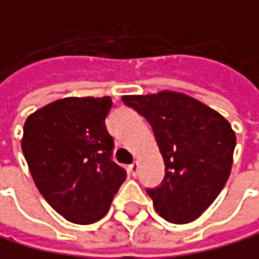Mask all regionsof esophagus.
Wrapping results in <instances>:
<instances>
[{
    "mask_svg": "<svg viewBox=\"0 0 259 259\" xmlns=\"http://www.w3.org/2000/svg\"><path fill=\"white\" fill-rule=\"evenodd\" d=\"M130 172H131L133 176H138V172H139V163H138V161H134V163L130 166Z\"/></svg>",
    "mask_w": 259,
    "mask_h": 259,
    "instance_id": "obj_1",
    "label": "esophagus"
}]
</instances>
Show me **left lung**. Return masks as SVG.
I'll use <instances>...</instances> for the list:
<instances>
[{"mask_svg": "<svg viewBox=\"0 0 259 259\" xmlns=\"http://www.w3.org/2000/svg\"><path fill=\"white\" fill-rule=\"evenodd\" d=\"M147 118L164 160L160 187L147 188L155 210L171 223H190L220 195L233 166L236 134L223 115L184 93L121 96Z\"/></svg>", "mask_w": 259, "mask_h": 259, "instance_id": "1", "label": "left lung"}]
</instances>
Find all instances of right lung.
<instances>
[{
  "label": "right lung",
  "mask_w": 259,
  "mask_h": 259,
  "mask_svg": "<svg viewBox=\"0 0 259 259\" xmlns=\"http://www.w3.org/2000/svg\"><path fill=\"white\" fill-rule=\"evenodd\" d=\"M112 99L63 98L31 114L22 150L44 199L68 222L90 225L107 213L126 172L112 161L106 117Z\"/></svg>",
  "instance_id": "right-lung-1"
}]
</instances>
